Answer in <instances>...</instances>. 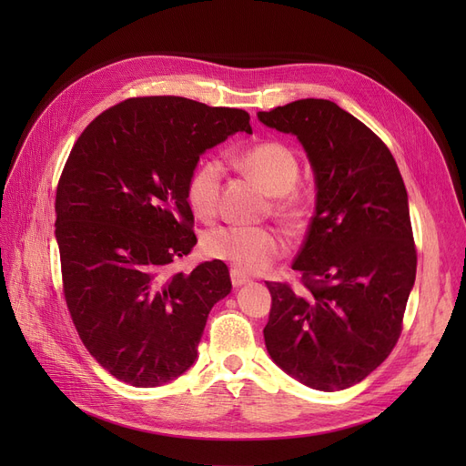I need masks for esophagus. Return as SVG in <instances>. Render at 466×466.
<instances>
[{
  "label": "esophagus",
  "instance_id": "esophagus-1",
  "mask_svg": "<svg viewBox=\"0 0 466 466\" xmlns=\"http://www.w3.org/2000/svg\"><path fill=\"white\" fill-rule=\"evenodd\" d=\"M229 276H231V284L235 286V288H238V286H243V284H247V281H248V278L245 276V274H241V272H238V270H235V268H233V270L229 272Z\"/></svg>",
  "mask_w": 466,
  "mask_h": 466
}]
</instances>
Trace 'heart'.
<instances>
[{
	"label": "heart",
	"mask_w": 466,
	"mask_h": 466,
	"mask_svg": "<svg viewBox=\"0 0 466 466\" xmlns=\"http://www.w3.org/2000/svg\"><path fill=\"white\" fill-rule=\"evenodd\" d=\"M237 163L258 185L276 196V216L293 231L303 229L311 218V198L295 187L299 178V159L295 151L278 139H266L243 149ZM223 182V163L218 157L200 159L187 178V202L202 221L216 219L219 211V194ZM204 248L211 258L231 264L235 270L258 274L270 268L286 252V238L270 228H241L225 225L209 231Z\"/></svg>",
	"instance_id": "1"
}]
</instances>
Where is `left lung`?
Wrapping results in <instances>:
<instances>
[{"label":"left lung","instance_id":"1","mask_svg":"<svg viewBox=\"0 0 466 466\" xmlns=\"http://www.w3.org/2000/svg\"><path fill=\"white\" fill-rule=\"evenodd\" d=\"M258 118L299 137L317 178V211L291 266L299 288L266 281L264 342L303 385L342 390L402 332L418 262L404 180L383 139L332 101L301 98Z\"/></svg>","mask_w":466,"mask_h":466}]
</instances>
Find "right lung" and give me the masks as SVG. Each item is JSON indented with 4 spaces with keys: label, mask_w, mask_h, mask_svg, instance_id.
Instances as JSON below:
<instances>
[{
    "label": "right lung",
    "mask_w": 466,
    "mask_h": 466,
    "mask_svg": "<svg viewBox=\"0 0 466 466\" xmlns=\"http://www.w3.org/2000/svg\"><path fill=\"white\" fill-rule=\"evenodd\" d=\"M248 112L185 96H132L74 144L56 188L67 311L89 354L124 383L159 387L198 356L208 315L231 291L221 260L177 270L198 243L187 178Z\"/></svg>",
    "instance_id": "add662e5"
}]
</instances>
